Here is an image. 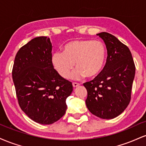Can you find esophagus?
I'll return each mask as SVG.
<instances>
[{
    "label": "esophagus",
    "instance_id": "34e87169",
    "mask_svg": "<svg viewBox=\"0 0 146 146\" xmlns=\"http://www.w3.org/2000/svg\"><path fill=\"white\" fill-rule=\"evenodd\" d=\"M79 86H80V84L76 83V82H73V86L74 87V88H75V87H78Z\"/></svg>",
    "mask_w": 146,
    "mask_h": 146
}]
</instances>
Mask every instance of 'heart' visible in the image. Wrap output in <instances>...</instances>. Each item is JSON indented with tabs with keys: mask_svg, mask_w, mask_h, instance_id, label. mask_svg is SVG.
I'll list each match as a JSON object with an SVG mask.
<instances>
[{
	"mask_svg": "<svg viewBox=\"0 0 146 146\" xmlns=\"http://www.w3.org/2000/svg\"><path fill=\"white\" fill-rule=\"evenodd\" d=\"M106 50L102 42L90 40H74L63 46V51H57L51 55V62L58 74L66 78L74 66L77 68L69 75L72 80L86 76L96 77L104 66Z\"/></svg>",
	"mask_w": 146,
	"mask_h": 146,
	"instance_id": "b5f03b06",
	"label": "heart"
}]
</instances>
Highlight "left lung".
I'll list each match as a JSON object with an SVG mask.
<instances>
[{"mask_svg":"<svg viewBox=\"0 0 146 146\" xmlns=\"http://www.w3.org/2000/svg\"><path fill=\"white\" fill-rule=\"evenodd\" d=\"M97 35L104 42L108 56L101 73L84 84L86 104L95 116L109 119L123 113L130 103L135 65L130 49L116 37L106 32Z\"/></svg>","mask_w":146,"mask_h":146,"instance_id":"8db88e82","label":"left lung"}]
</instances>
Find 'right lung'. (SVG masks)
I'll use <instances>...</instances> for the list:
<instances>
[{
  "mask_svg": "<svg viewBox=\"0 0 146 146\" xmlns=\"http://www.w3.org/2000/svg\"><path fill=\"white\" fill-rule=\"evenodd\" d=\"M49 38L40 36L20 48L15 57L12 78L20 107L33 121L51 124L66 113V98L73 91L51 62Z\"/></svg>",
  "mask_w": 146,
  "mask_h": 146,
  "instance_id": "1",
  "label": "right lung"
}]
</instances>
